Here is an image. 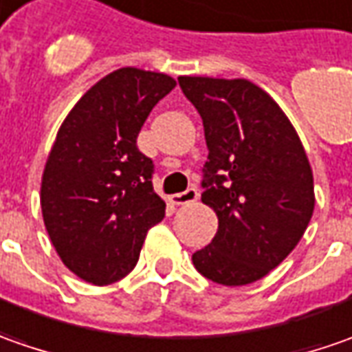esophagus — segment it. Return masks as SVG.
Returning a JSON list of instances; mask_svg holds the SVG:
<instances>
[{"instance_id":"obj_1","label":"esophagus","mask_w":352,"mask_h":352,"mask_svg":"<svg viewBox=\"0 0 352 352\" xmlns=\"http://www.w3.org/2000/svg\"><path fill=\"white\" fill-rule=\"evenodd\" d=\"M199 199V190L195 187L187 188V190H183V192H177L171 197V202L177 204V206H181V204H190V202H195V200Z\"/></svg>"}]
</instances>
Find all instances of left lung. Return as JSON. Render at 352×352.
Returning a JSON list of instances; mask_svg holds the SVG:
<instances>
[{
  "label": "left lung",
  "mask_w": 352,
  "mask_h": 352,
  "mask_svg": "<svg viewBox=\"0 0 352 352\" xmlns=\"http://www.w3.org/2000/svg\"><path fill=\"white\" fill-rule=\"evenodd\" d=\"M208 146L202 202L218 216L214 239L192 253L212 283L243 286L296 248L314 214L308 155L283 109L249 79L181 76Z\"/></svg>",
  "instance_id": "left-lung-1"
}]
</instances>
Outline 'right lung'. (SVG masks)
Segmentation results:
<instances>
[{
  "label": "right lung",
  "instance_id": "add662e5",
  "mask_svg": "<svg viewBox=\"0 0 352 352\" xmlns=\"http://www.w3.org/2000/svg\"><path fill=\"white\" fill-rule=\"evenodd\" d=\"M175 79L138 67L104 76L79 99L44 165L41 206L62 263L91 285H113L138 263L165 216L153 162L136 146L148 115Z\"/></svg>",
  "mask_w": 352,
  "mask_h": 352
}]
</instances>
